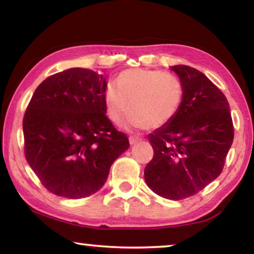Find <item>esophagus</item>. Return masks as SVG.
<instances>
[{
	"label": "esophagus",
	"instance_id": "1",
	"mask_svg": "<svg viewBox=\"0 0 254 254\" xmlns=\"http://www.w3.org/2000/svg\"><path fill=\"white\" fill-rule=\"evenodd\" d=\"M141 141H142V138L138 137V136H134V135H131V136H129V143L131 145L137 144L138 142H141Z\"/></svg>",
	"mask_w": 254,
	"mask_h": 254
}]
</instances>
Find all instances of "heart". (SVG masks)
Wrapping results in <instances>:
<instances>
[{"label":"heart","mask_w":254,"mask_h":254,"mask_svg":"<svg viewBox=\"0 0 254 254\" xmlns=\"http://www.w3.org/2000/svg\"><path fill=\"white\" fill-rule=\"evenodd\" d=\"M182 82L168 72L131 68L120 72L117 85L110 83L104 93L110 120L119 123L128 111L130 127L155 129L175 119L183 105Z\"/></svg>","instance_id":"heart-1"}]
</instances>
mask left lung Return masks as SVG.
<instances>
[{"instance_id": "left-lung-1", "label": "left lung", "mask_w": 254, "mask_h": 254, "mask_svg": "<svg viewBox=\"0 0 254 254\" xmlns=\"http://www.w3.org/2000/svg\"><path fill=\"white\" fill-rule=\"evenodd\" d=\"M170 69L182 82L183 105L175 119L148 135L154 157L144 179L157 195L182 200L221 175L234 125L227 98L206 75L184 64Z\"/></svg>"}]
</instances>
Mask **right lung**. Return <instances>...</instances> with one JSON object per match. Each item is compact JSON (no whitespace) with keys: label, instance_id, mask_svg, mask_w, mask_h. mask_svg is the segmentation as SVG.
Masks as SVG:
<instances>
[{"label":"right lung","instance_id":"right-lung-1","mask_svg":"<svg viewBox=\"0 0 254 254\" xmlns=\"http://www.w3.org/2000/svg\"><path fill=\"white\" fill-rule=\"evenodd\" d=\"M106 78L84 68L47 77L23 119L25 158L55 195L81 199L98 192L110 168L129 148L106 117Z\"/></svg>","mask_w":254,"mask_h":254}]
</instances>
